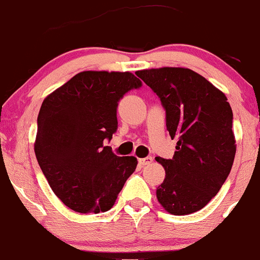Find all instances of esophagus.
<instances>
[{
	"mask_svg": "<svg viewBox=\"0 0 260 260\" xmlns=\"http://www.w3.org/2000/svg\"><path fill=\"white\" fill-rule=\"evenodd\" d=\"M139 164L142 166H147V165H150L151 162H153V157L151 156H147V157H142V159H139Z\"/></svg>",
	"mask_w": 260,
	"mask_h": 260,
	"instance_id": "esophagus-1",
	"label": "esophagus"
}]
</instances>
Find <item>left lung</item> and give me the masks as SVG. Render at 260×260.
<instances>
[{
  "label": "left lung",
  "mask_w": 260,
  "mask_h": 260,
  "mask_svg": "<svg viewBox=\"0 0 260 260\" xmlns=\"http://www.w3.org/2000/svg\"><path fill=\"white\" fill-rule=\"evenodd\" d=\"M136 74L159 96L166 128L177 139L172 159H156L166 172L156 189L157 201L174 215L196 213L217 194L234 164V115L228 98L188 68Z\"/></svg>",
  "instance_id": "obj_1"
}]
</instances>
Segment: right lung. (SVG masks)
<instances>
[{
    "instance_id": "1",
    "label": "right lung",
    "mask_w": 260,
    "mask_h": 260,
    "mask_svg": "<svg viewBox=\"0 0 260 260\" xmlns=\"http://www.w3.org/2000/svg\"><path fill=\"white\" fill-rule=\"evenodd\" d=\"M140 86L129 72L85 71L44 100L34 150L66 207L82 214L110 210L136 171V157L117 156L105 142L117 131L120 100Z\"/></svg>"
}]
</instances>
